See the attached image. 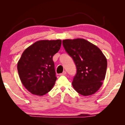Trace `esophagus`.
Instances as JSON below:
<instances>
[{
	"label": "esophagus",
	"mask_w": 125,
	"mask_h": 125,
	"mask_svg": "<svg viewBox=\"0 0 125 125\" xmlns=\"http://www.w3.org/2000/svg\"><path fill=\"white\" fill-rule=\"evenodd\" d=\"M67 74L66 72H65V71H64V72H63L62 73L60 74V75H65V74Z\"/></svg>",
	"instance_id": "1"
}]
</instances>
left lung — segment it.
Instances as JSON below:
<instances>
[{
    "instance_id": "left-lung-1",
    "label": "left lung",
    "mask_w": 125,
    "mask_h": 125,
    "mask_svg": "<svg viewBox=\"0 0 125 125\" xmlns=\"http://www.w3.org/2000/svg\"><path fill=\"white\" fill-rule=\"evenodd\" d=\"M62 43L77 68L72 82L74 89L83 96L94 94L105 79L107 68L105 56L97 46L83 39L64 40Z\"/></svg>"
}]
</instances>
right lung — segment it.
<instances>
[{"label":"right lung","mask_w":125,"mask_h":125,"mask_svg":"<svg viewBox=\"0 0 125 125\" xmlns=\"http://www.w3.org/2000/svg\"><path fill=\"white\" fill-rule=\"evenodd\" d=\"M61 40H41L22 53L18 63L21 83L32 94L43 95L52 89L57 80L53 56L60 50Z\"/></svg>","instance_id":"right-lung-1"}]
</instances>
